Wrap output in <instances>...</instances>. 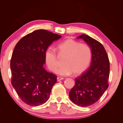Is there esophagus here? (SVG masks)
<instances>
[{
	"mask_svg": "<svg viewBox=\"0 0 123 123\" xmlns=\"http://www.w3.org/2000/svg\"><path fill=\"white\" fill-rule=\"evenodd\" d=\"M63 79H64L63 78H61V77H57V81H59L62 80H63Z\"/></svg>",
	"mask_w": 123,
	"mask_h": 123,
	"instance_id": "obj_1",
	"label": "esophagus"
}]
</instances>
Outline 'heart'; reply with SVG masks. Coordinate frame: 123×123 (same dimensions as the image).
Masks as SVG:
<instances>
[{
  "label": "heart",
  "mask_w": 123,
  "mask_h": 123,
  "mask_svg": "<svg viewBox=\"0 0 123 123\" xmlns=\"http://www.w3.org/2000/svg\"><path fill=\"white\" fill-rule=\"evenodd\" d=\"M60 55L66 56L63 64L56 70L61 75H68L74 73V75L81 74L87 68L91 57V49L86 44L79 43L72 39H67L57 45ZM45 63L48 68L54 71L57 67V54L55 49L49 48L44 54Z\"/></svg>",
  "instance_id": "b5f03b06"
}]
</instances>
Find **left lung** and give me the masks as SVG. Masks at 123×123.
<instances>
[{
  "label": "left lung",
  "mask_w": 123,
  "mask_h": 123,
  "mask_svg": "<svg viewBox=\"0 0 123 123\" xmlns=\"http://www.w3.org/2000/svg\"><path fill=\"white\" fill-rule=\"evenodd\" d=\"M83 39L91 48L90 66L75 79V85L69 92L71 100L79 106L87 107L98 101L108 87L110 64L103 45L90 36L82 34Z\"/></svg>",
  "instance_id": "1"
}]
</instances>
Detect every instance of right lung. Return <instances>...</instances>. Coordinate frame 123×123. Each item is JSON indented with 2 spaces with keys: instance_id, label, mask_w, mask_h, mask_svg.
Wrapping results in <instances>:
<instances>
[{
  "instance_id": "add662e5",
  "label": "right lung",
  "mask_w": 123,
  "mask_h": 123,
  "mask_svg": "<svg viewBox=\"0 0 123 123\" xmlns=\"http://www.w3.org/2000/svg\"><path fill=\"white\" fill-rule=\"evenodd\" d=\"M61 36L44 30L28 34L18 41L13 51L10 69L12 85L21 100L31 106L48 101L56 76L44 68L48 47Z\"/></svg>"
}]
</instances>
